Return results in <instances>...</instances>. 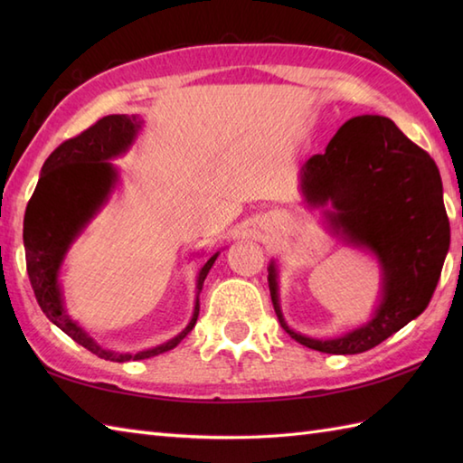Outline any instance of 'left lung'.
I'll list each match as a JSON object with an SVG mask.
<instances>
[{
  "mask_svg": "<svg viewBox=\"0 0 463 463\" xmlns=\"http://www.w3.org/2000/svg\"><path fill=\"white\" fill-rule=\"evenodd\" d=\"M300 191L312 206H332L328 219L350 242L378 254L383 298L366 326L336 340L307 338L282 318L270 264L274 312L302 346L326 354L366 352L420 317L434 297L449 249L438 166L388 117L362 115L340 127L326 151L304 163Z\"/></svg>",
  "mask_w": 463,
  "mask_h": 463,
  "instance_id": "obj_1",
  "label": "left lung"
}]
</instances>
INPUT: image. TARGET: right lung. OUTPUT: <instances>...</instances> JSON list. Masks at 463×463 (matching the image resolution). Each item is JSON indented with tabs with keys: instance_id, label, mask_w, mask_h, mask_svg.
Segmentation results:
<instances>
[{
	"instance_id": "right-lung-1",
	"label": "right lung",
	"mask_w": 463,
	"mask_h": 463,
	"mask_svg": "<svg viewBox=\"0 0 463 463\" xmlns=\"http://www.w3.org/2000/svg\"><path fill=\"white\" fill-rule=\"evenodd\" d=\"M137 129H139V121L135 115H107L90 129L63 141L43 163L42 176H39L33 196L29 199L24 219L25 264L37 304L45 317L67 336L93 352L95 356L111 362L145 360L173 350L193 330L199 317V300H196L189 326L179 336L133 356V354H115L97 346L95 340L87 336L63 310L57 284L59 264L75 234L81 231V226L90 221L97 206L111 191L115 171L107 159L123 153L131 145ZM216 257L219 252L206 260L199 272V280H196L199 292Z\"/></svg>"
}]
</instances>
